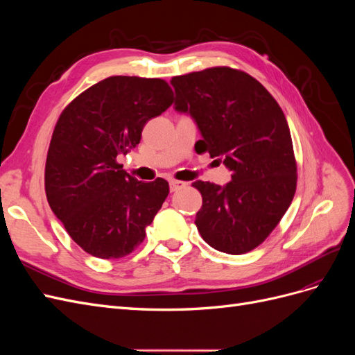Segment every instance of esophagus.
<instances>
[{"mask_svg":"<svg viewBox=\"0 0 355 355\" xmlns=\"http://www.w3.org/2000/svg\"><path fill=\"white\" fill-rule=\"evenodd\" d=\"M185 185H187L185 182H182V180H170V191L175 192V191H178L180 188H184Z\"/></svg>","mask_w":355,"mask_h":355,"instance_id":"obj_1","label":"esophagus"}]
</instances>
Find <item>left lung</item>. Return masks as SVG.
<instances>
[{
  "instance_id": "8db88e82",
  "label": "left lung",
  "mask_w": 355,
  "mask_h": 355,
  "mask_svg": "<svg viewBox=\"0 0 355 355\" xmlns=\"http://www.w3.org/2000/svg\"><path fill=\"white\" fill-rule=\"evenodd\" d=\"M176 111L194 118L197 153L222 157L231 179L197 180L202 206L196 225L213 249L243 254L262 244L296 192V158L280 105L252 75L214 67L171 78Z\"/></svg>"
}]
</instances>
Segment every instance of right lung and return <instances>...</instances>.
Returning <instances> with one entry per match:
<instances>
[{
  "label": "right lung",
  "mask_w": 355,
  "mask_h": 355,
  "mask_svg": "<svg viewBox=\"0 0 355 355\" xmlns=\"http://www.w3.org/2000/svg\"><path fill=\"white\" fill-rule=\"evenodd\" d=\"M171 103L167 81L116 75L62 111L46 159V196L69 237L89 254L120 259L145 240L168 182L137 180L118 157L136 148L146 121Z\"/></svg>",
  "instance_id": "1"
}]
</instances>
